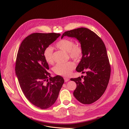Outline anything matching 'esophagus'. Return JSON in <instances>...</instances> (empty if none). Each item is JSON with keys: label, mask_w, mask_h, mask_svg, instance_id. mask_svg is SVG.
<instances>
[{"label": "esophagus", "mask_w": 129, "mask_h": 129, "mask_svg": "<svg viewBox=\"0 0 129 129\" xmlns=\"http://www.w3.org/2000/svg\"><path fill=\"white\" fill-rule=\"evenodd\" d=\"M64 80H65V82H68V81L70 80V79H69V78H67V77H64Z\"/></svg>", "instance_id": "esophagus-1"}]
</instances>
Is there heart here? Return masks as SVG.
Instances as JSON below:
<instances>
[{
	"label": "heart",
	"instance_id": "obj_1",
	"mask_svg": "<svg viewBox=\"0 0 129 129\" xmlns=\"http://www.w3.org/2000/svg\"><path fill=\"white\" fill-rule=\"evenodd\" d=\"M59 49L69 53L70 57L75 60L79 59L82 56L83 50L80 46L75 45L73 40L69 39H63L59 40L56 44ZM43 56L47 63L51 64L53 62V48L47 46L44 50ZM75 67V65L72 62L65 63H58L54 67V72L58 75L69 76Z\"/></svg>",
	"mask_w": 129,
	"mask_h": 129
}]
</instances>
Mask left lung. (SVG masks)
I'll return each mask as SVG.
<instances>
[{"mask_svg":"<svg viewBox=\"0 0 129 129\" xmlns=\"http://www.w3.org/2000/svg\"><path fill=\"white\" fill-rule=\"evenodd\" d=\"M65 36L76 38L80 43L83 56L76 70L86 74L71 79L77 85L73 94L80 103L91 104L104 94L110 77L111 67L105 45L95 33L85 28L66 31L61 38Z\"/></svg>","mask_w":129,"mask_h":129,"instance_id":"obj_1","label":"left lung"}]
</instances>
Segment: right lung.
<instances>
[{"instance_id": "right-lung-1", "label": "right lung", "mask_w": 129, "mask_h": 129, "mask_svg": "<svg viewBox=\"0 0 129 129\" xmlns=\"http://www.w3.org/2000/svg\"><path fill=\"white\" fill-rule=\"evenodd\" d=\"M60 36L32 33L23 40L18 52L15 71L20 87L30 102L40 109H47L55 103L64 83L62 76L51 77L43 56L44 50Z\"/></svg>"}]
</instances>
